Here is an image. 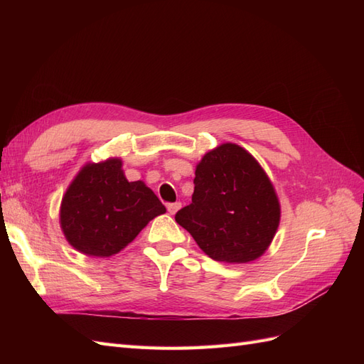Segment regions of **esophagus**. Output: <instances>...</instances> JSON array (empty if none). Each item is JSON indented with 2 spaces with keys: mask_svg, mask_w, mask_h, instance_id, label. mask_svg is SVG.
I'll use <instances>...</instances> for the list:
<instances>
[{
  "mask_svg": "<svg viewBox=\"0 0 364 364\" xmlns=\"http://www.w3.org/2000/svg\"><path fill=\"white\" fill-rule=\"evenodd\" d=\"M181 206H182L181 202H174V203H168V205H167V209H168V213H170L171 215H174L176 213L179 211Z\"/></svg>",
  "mask_w": 364,
  "mask_h": 364,
  "instance_id": "1",
  "label": "esophagus"
}]
</instances>
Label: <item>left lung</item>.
Returning <instances> with one entry per match:
<instances>
[{"label": "left lung", "instance_id": "obj_1", "mask_svg": "<svg viewBox=\"0 0 364 364\" xmlns=\"http://www.w3.org/2000/svg\"><path fill=\"white\" fill-rule=\"evenodd\" d=\"M279 220L281 203L267 173L234 142L205 153L196 165L193 202L176 214L209 258L229 264L258 259Z\"/></svg>", "mask_w": 364, "mask_h": 364}]
</instances>
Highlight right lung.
I'll use <instances>...</instances> for the list:
<instances>
[{
    "mask_svg": "<svg viewBox=\"0 0 364 364\" xmlns=\"http://www.w3.org/2000/svg\"><path fill=\"white\" fill-rule=\"evenodd\" d=\"M165 206L142 181L129 182L123 161L86 162L65 191L60 228L86 257L109 258L123 250Z\"/></svg>",
    "mask_w": 364,
    "mask_h": 364,
    "instance_id": "1",
    "label": "right lung"
}]
</instances>
